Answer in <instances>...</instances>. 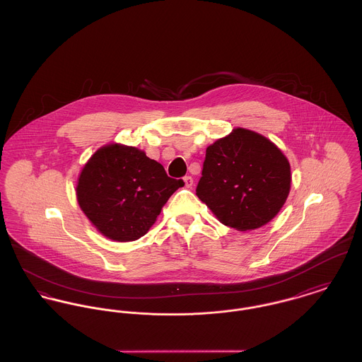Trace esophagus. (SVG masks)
<instances>
[{"label":"esophagus","mask_w":362,"mask_h":362,"mask_svg":"<svg viewBox=\"0 0 362 362\" xmlns=\"http://www.w3.org/2000/svg\"><path fill=\"white\" fill-rule=\"evenodd\" d=\"M184 182H185V187H187V188H190V187L193 185V178H192L190 175H185V177H184Z\"/></svg>","instance_id":"obj_1"}]
</instances>
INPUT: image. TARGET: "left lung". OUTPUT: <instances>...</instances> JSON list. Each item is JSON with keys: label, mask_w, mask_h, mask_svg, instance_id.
Here are the masks:
<instances>
[{"label": "left lung", "mask_w": 362, "mask_h": 362, "mask_svg": "<svg viewBox=\"0 0 362 362\" xmlns=\"http://www.w3.org/2000/svg\"><path fill=\"white\" fill-rule=\"evenodd\" d=\"M290 182L282 151L264 136L235 128L207 147L196 194L225 226L247 231L281 211Z\"/></svg>", "instance_id": "left-lung-1"}]
</instances>
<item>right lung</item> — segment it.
<instances>
[{"mask_svg": "<svg viewBox=\"0 0 362 362\" xmlns=\"http://www.w3.org/2000/svg\"><path fill=\"white\" fill-rule=\"evenodd\" d=\"M184 187L136 147L109 144L84 165L77 181L80 209L105 237L127 243L143 237L169 197Z\"/></svg>", "mask_w": 362, "mask_h": 362, "instance_id": "obj_1", "label": "right lung"}]
</instances>
